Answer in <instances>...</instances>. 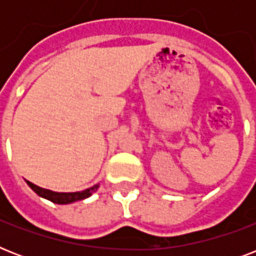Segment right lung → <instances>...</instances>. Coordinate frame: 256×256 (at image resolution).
<instances>
[{"label":"right lung","instance_id":"obj_1","mask_svg":"<svg viewBox=\"0 0 256 256\" xmlns=\"http://www.w3.org/2000/svg\"><path fill=\"white\" fill-rule=\"evenodd\" d=\"M26 183L29 184V187L32 190L38 194L40 196L45 199H49L53 203H58V204H68V203H73L76 200H82V199L88 198L90 195L94 192V191L98 188V184L90 187V188H86L84 191H78V192H56V191L46 190V188H42V187L36 186L34 183L26 180Z\"/></svg>","mask_w":256,"mask_h":256}]
</instances>
